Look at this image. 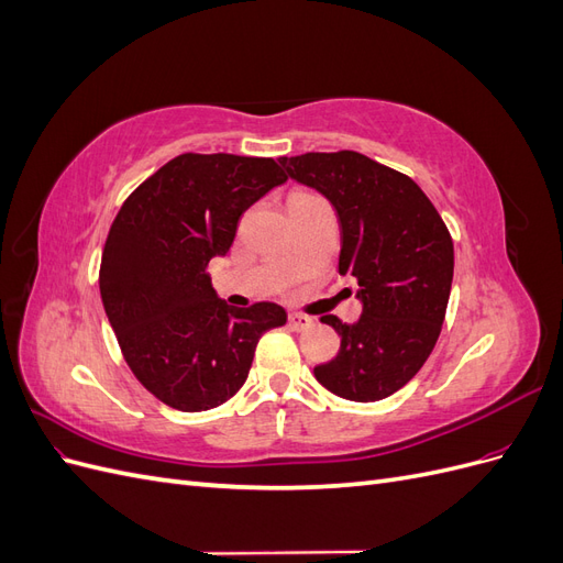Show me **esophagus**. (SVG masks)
Listing matches in <instances>:
<instances>
[{"label":"esophagus","mask_w":563,"mask_h":563,"mask_svg":"<svg viewBox=\"0 0 563 563\" xmlns=\"http://www.w3.org/2000/svg\"><path fill=\"white\" fill-rule=\"evenodd\" d=\"M288 327H291L294 331H305L314 327V319L308 317V314H300V312H291L288 314Z\"/></svg>","instance_id":"obj_1"}]
</instances>
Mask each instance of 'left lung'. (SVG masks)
Listing matches in <instances>:
<instances>
[{
  "label": "left lung",
  "instance_id": "8db88e82",
  "mask_svg": "<svg viewBox=\"0 0 563 563\" xmlns=\"http://www.w3.org/2000/svg\"><path fill=\"white\" fill-rule=\"evenodd\" d=\"M294 180L327 197L340 220V275L360 284L354 323L329 314L340 335L314 378L350 401L395 395L428 362L453 282V240L434 203L395 168L352 150L282 157Z\"/></svg>",
  "mask_w": 563,
  "mask_h": 563
}]
</instances>
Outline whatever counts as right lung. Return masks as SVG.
<instances>
[{
	"instance_id": "add662e5",
	"label": "right lung",
	"mask_w": 563,
	"mask_h": 563,
	"mask_svg": "<svg viewBox=\"0 0 563 563\" xmlns=\"http://www.w3.org/2000/svg\"><path fill=\"white\" fill-rule=\"evenodd\" d=\"M282 183L269 157L185 152L119 209L100 298L133 376L166 406L197 413L225 404L244 385L261 335L286 323L275 302L230 308L207 272L230 251L242 213Z\"/></svg>"
}]
</instances>
